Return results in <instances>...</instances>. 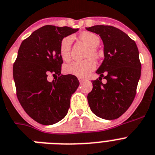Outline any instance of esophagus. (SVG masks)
Segmentation results:
<instances>
[{
  "mask_svg": "<svg viewBox=\"0 0 155 155\" xmlns=\"http://www.w3.org/2000/svg\"><path fill=\"white\" fill-rule=\"evenodd\" d=\"M78 80H79V81H80V83H82V82H84V79H83V78H79Z\"/></svg>",
  "mask_w": 155,
  "mask_h": 155,
  "instance_id": "34e87169",
  "label": "esophagus"
}]
</instances>
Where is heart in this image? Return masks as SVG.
Segmentation results:
<instances>
[{
    "instance_id": "heart-1",
    "label": "heart",
    "mask_w": 155,
    "mask_h": 155,
    "mask_svg": "<svg viewBox=\"0 0 155 155\" xmlns=\"http://www.w3.org/2000/svg\"><path fill=\"white\" fill-rule=\"evenodd\" d=\"M81 40L90 47V49L88 52V56L99 57L100 52L97 50V47L100 43V38L91 32H84L80 35ZM73 42V37L67 36L63 38L59 44V53L62 59L65 61H68L71 58V45ZM96 67V60L92 57L82 60V61H74L67 64L65 67L64 70L66 73L74 75L80 78H85L88 76L92 71L95 70Z\"/></svg>"
}]
</instances>
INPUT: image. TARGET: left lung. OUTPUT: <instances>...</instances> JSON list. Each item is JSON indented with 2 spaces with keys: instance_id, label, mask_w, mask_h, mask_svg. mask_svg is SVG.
<instances>
[{
  "instance_id": "8db88e82",
  "label": "left lung",
  "mask_w": 155,
  "mask_h": 155,
  "mask_svg": "<svg viewBox=\"0 0 155 155\" xmlns=\"http://www.w3.org/2000/svg\"><path fill=\"white\" fill-rule=\"evenodd\" d=\"M86 30L99 34L104 45V59L96 71L100 77L92 81V90L87 96L88 105L98 117L117 119L129 109L137 93L141 74L138 48L125 33L114 26L96 25ZM102 77L107 80L104 84Z\"/></svg>"
}]
</instances>
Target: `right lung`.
I'll use <instances>...</instances> for the list:
<instances>
[{
    "instance_id": "obj_1",
    "label": "right lung",
    "mask_w": 155,
    "mask_h": 155,
    "mask_svg": "<svg viewBox=\"0 0 155 155\" xmlns=\"http://www.w3.org/2000/svg\"><path fill=\"white\" fill-rule=\"evenodd\" d=\"M78 29L47 25L35 30L18 48L13 65L16 95L26 113L42 125H53L67 115L72 94L79 81L72 74H61L63 63L59 44ZM50 73L58 78L50 83Z\"/></svg>"
}]
</instances>
